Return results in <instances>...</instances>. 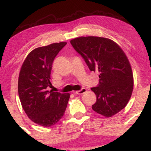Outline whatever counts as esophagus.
I'll list each match as a JSON object with an SVG mask.
<instances>
[{
  "instance_id": "1",
  "label": "esophagus",
  "mask_w": 151,
  "mask_h": 151,
  "mask_svg": "<svg viewBox=\"0 0 151 151\" xmlns=\"http://www.w3.org/2000/svg\"><path fill=\"white\" fill-rule=\"evenodd\" d=\"M86 91V89L85 88H82V89H81L80 90H79V91H77L75 92L76 94H78V95H81V94H83L84 93H85Z\"/></svg>"
}]
</instances>
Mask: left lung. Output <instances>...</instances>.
I'll list each match as a JSON object with an SVG mask.
<instances>
[{
    "label": "left lung",
    "mask_w": 151,
    "mask_h": 151,
    "mask_svg": "<svg viewBox=\"0 0 151 151\" xmlns=\"http://www.w3.org/2000/svg\"><path fill=\"white\" fill-rule=\"evenodd\" d=\"M90 71H98L99 82L91 88L96 96L92 109L111 117L125 108L133 88V77L127 57L115 42L108 38L88 36L70 41Z\"/></svg>",
    "instance_id": "left-lung-1"
}]
</instances>
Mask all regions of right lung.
I'll return each mask as SVG.
<instances>
[{
  "instance_id": "add662e5",
  "label": "right lung",
  "mask_w": 151,
  "mask_h": 151,
  "mask_svg": "<svg viewBox=\"0 0 151 151\" xmlns=\"http://www.w3.org/2000/svg\"><path fill=\"white\" fill-rule=\"evenodd\" d=\"M67 45L62 42L40 47L30 52L22 64L18 78V94L29 119L45 127L56 124L65 114L70 99L69 93L54 92L52 67L59 52Z\"/></svg>"
}]
</instances>
